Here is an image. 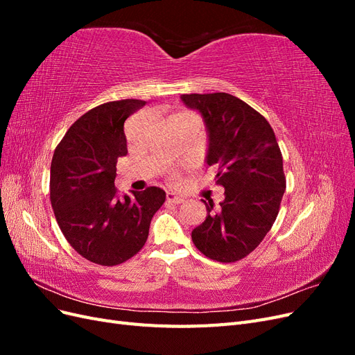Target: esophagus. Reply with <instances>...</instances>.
I'll use <instances>...</instances> for the list:
<instances>
[{
	"mask_svg": "<svg viewBox=\"0 0 355 355\" xmlns=\"http://www.w3.org/2000/svg\"><path fill=\"white\" fill-rule=\"evenodd\" d=\"M166 198H167V201L168 202H171V204H182L184 202L185 200L182 198V197H179V196H176L175 192H167V196H166Z\"/></svg>",
	"mask_w": 355,
	"mask_h": 355,
	"instance_id": "34e87169",
	"label": "esophagus"
}]
</instances>
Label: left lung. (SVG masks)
I'll return each mask as SVG.
<instances>
[{
	"label": "left lung",
	"mask_w": 355,
	"mask_h": 355,
	"mask_svg": "<svg viewBox=\"0 0 355 355\" xmlns=\"http://www.w3.org/2000/svg\"><path fill=\"white\" fill-rule=\"evenodd\" d=\"M201 112L209 132L207 164L218 167L225 188L220 210L206 204L207 216L191 237L213 261L237 262L265 239L280 211L286 189L283 157L266 118L230 93L182 94Z\"/></svg>",
	"instance_id": "8db88e82"
}]
</instances>
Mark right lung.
I'll return each instance as SVG.
<instances>
[{
    "label": "right lung",
    "mask_w": 355,
    "mask_h": 355,
    "mask_svg": "<svg viewBox=\"0 0 355 355\" xmlns=\"http://www.w3.org/2000/svg\"><path fill=\"white\" fill-rule=\"evenodd\" d=\"M145 103L123 99L96 106L68 128L53 154V211L73 250L93 263L114 266L133 257L166 201L157 187L128 197L114 185L116 161L127 154L124 123Z\"/></svg>",
    "instance_id": "1"
}]
</instances>
